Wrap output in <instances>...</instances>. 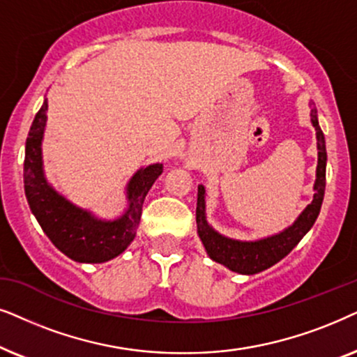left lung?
<instances>
[{"mask_svg":"<svg viewBox=\"0 0 357 357\" xmlns=\"http://www.w3.org/2000/svg\"><path fill=\"white\" fill-rule=\"evenodd\" d=\"M312 123L317 130V149H318V165H317V179H315V194H313L312 204H308L296 222L281 234L268 236V238L256 241H238L227 238L217 234L206 220V189L201 184L197 188V208L196 222L197 234L201 236L207 255L213 261L227 266L228 269L240 274H256L261 271L271 268L279 263L284 256H287L296 248L298 241L315 223L318 213H320L323 196H325V178H326V146L325 135L318 126L317 109L313 107L310 112Z\"/></svg>","mask_w":357,"mask_h":357,"instance_id":"obj_1","label":"left lung"}]
</instances>
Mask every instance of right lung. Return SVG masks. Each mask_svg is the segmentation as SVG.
<instances>
[{
  "label": "right lung",
  "instance_id": "1",
  "mask_svg": "<svg viewBox=\"0 0 357 357\" xmlns=\"http://www.w3.org/2000/svg\"><path fill=\"white\" fill-rule=\"evenodd\" d=\"M47 98L36 114L26 140L24 191L37 222L52 243L70 259L78 263H104L126 251L135 238L142 206L163 165L155 163L137 171L127 184L126 213L116 220H101L91 212L66 201L47 183L42 168V139L47 122Z\"/></svg>",
  "mask_w": 357,
  "mask_h": 357
}]
</instances>
